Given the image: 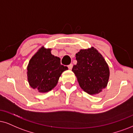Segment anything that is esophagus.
Returning a JSON list of instances; mask_svg holds the SVG:
<instances>
[{
    "label": "esophagus",
    "instance_id": "obj_1",
    "mask_svg": "<svg viewBox=\"0 0 133 133\" xmlns=\"http://www.w3.org/2000/svg\"><path fill=\"white\" fill-rule=\"evenodd\" d=\"M72 67H73V65H72V64H69V65H68V68H69V69L71 70L72 69Z\"/></svg>",
    "mask_w": 133,
    "mask_h": 133
}]
</instances>
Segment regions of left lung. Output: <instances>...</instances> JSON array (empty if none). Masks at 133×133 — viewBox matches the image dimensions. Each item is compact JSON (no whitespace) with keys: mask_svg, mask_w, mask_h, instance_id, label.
<instances>
[{"mask_svg":"<svg viewBox=\"0 0 133 133\" xmlns=\"http://www.w3.org/2000/svg\"><path fill=\"white\" fill-rule=\"evenodd\" d=\"M77 63L72 71L80 88L90 95H97L106 88L110 70L102 55L94 47L82 49L75 55Z\"/></svg>","mask_w":133,"mask_h":133,"instance_id":"1","label":"left lung"}]
</instances>
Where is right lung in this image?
Returning a JSON list of instances; mask_svg holds the SVG:
<instances>
[{"label": "right lung", "mask_w": 133, "mask_h": 133, "mask_svg": "<svg viewBox=\"0 0 133 133\" xmlns=\"http://www.w3.org/2000/svg\"><path fill=\"white\" fill-rule=\"evenodd\" d=\"M51 51V48L42 46L27 67L29 85L39 93H47L54 88L62 73L68 69V67L61 64L60 58L52 55Z\"/></svg>", "instance_id": "1"}]
</instances>
